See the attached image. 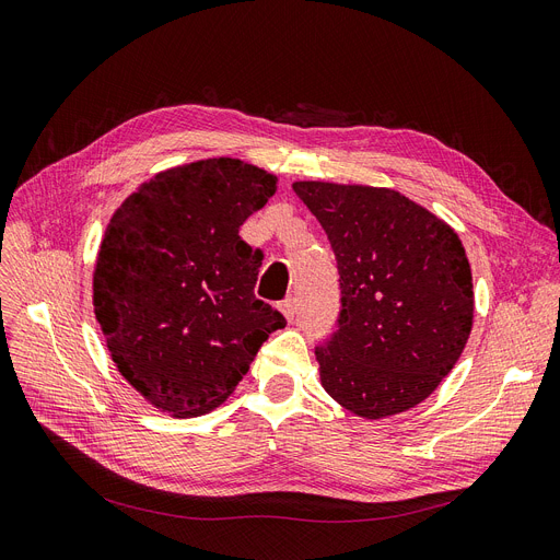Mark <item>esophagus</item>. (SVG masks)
Here are the masks:
<instances>
[{
    "label": "esophagus",
    "instance_id": "1",
    "mask_svg": "<svg viewBox=\"0 0 560 560\" xmlns=\"http://www.w3.org/2000/svg\"><path fill=\"white\" fill-rule=\"evenodd\" d=\"M279 308H281V313L285 315L288 320H293L295 313H298V300H295V298H285V300L279 304Z\"/></svg>",
    "mask_w": 560,
    "mask_h": 560
}]
</instances>
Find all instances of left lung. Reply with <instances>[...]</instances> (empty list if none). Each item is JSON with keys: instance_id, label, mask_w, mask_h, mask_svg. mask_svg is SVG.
Masks as SVG:
<instances>
[{"instance_id": "left-lung-1", "label": "left lung", "mask_w": 560, "mask_h": 560, "mask_svg": "<svg viewBox=\"0 0 560 560\" xmlns=\"http://www.w3.org/2000/svg\"><path fill=\"white\" fill-rule=\"evenodd\" d=\"M298 197L338 265V329L315 348L325 392L382 419L425 400L474 323L471 267L457 233L396 189L304 180Z\"/></svg>"}]
</instances>
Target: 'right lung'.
<instances>
[{
    "instance_id": "obj_1",
    "label": "right lung",
    "mask_w": 560,
    "mask_h": 560,
    "mask_svg": "<svg viewBox=\"0 0 560 560\" xmlns=\"http://www.w3.org/2000/svg\"><path fill=\"white\" fill-rule=\"evenodd\" d=\"M277 176L233 158L168 168L120 203L93 272L118 373L172 417L222 405L283 315L256 300L262 252L240 226Z\"/></svg>"
}]
</instances>
